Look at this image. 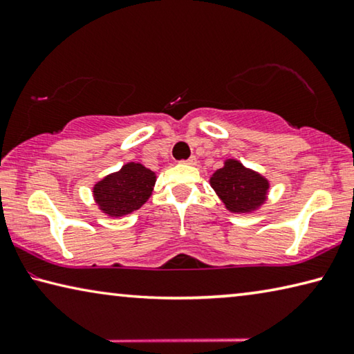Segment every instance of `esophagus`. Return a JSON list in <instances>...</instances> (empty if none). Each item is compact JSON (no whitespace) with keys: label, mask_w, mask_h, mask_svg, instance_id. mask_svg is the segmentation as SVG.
I'll return each instance as SVG.
<instances>
[{"label":"esophagus","mask_w":354,"mask_h":354,"mask_svg":"<svg viewBox=\"0 0 354 354\" xmlns=\"http://www.w3.org/2000/svg\"><path fill=\"white\" fill-rule=\"evenodd\" d=\"M183 164H187V165H196V158L195 156H192L187 160H183Z\"/></svg>","instance_id":"1"}]
</instances>
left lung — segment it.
Instances as JSON below:
<instances>
[{"instance_id": "1", "label": "left lung", "mask_w": 354, "mask_h": 354, "mask_svg": "<svg viewBox=\"0 0 354 354\" xmlns=\"http://www.w3.org/2000/svg\"><path fill=\"white\" fill-rule=\"evenodd\" d=\"M211 187L225 207L234 214H250L267 201L270 183L266 176L247 169L237 159H226L225 165L209 179Z\"/></svg>"}]
</instances>
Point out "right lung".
Here are the masks:
<instances>
[{"mask_svg":"<svg viewBox=\"0 0 354 354\" xmlns=\"http://www.w3.org/2000/svg\"><path fill=\"white\" fill-rule=\"evenodd\" d=\"M154 184V171L139 162H128L93 185V200L103 214L123 217L145 205Z\"/></svg>","mask_w":354,"mask_h":354,"instance_id":"add662e5","label":"right lung"}]
</instances>
